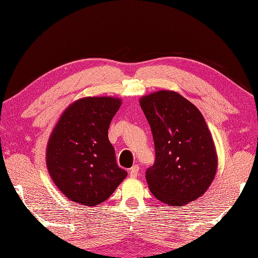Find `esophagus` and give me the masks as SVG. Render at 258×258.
I'll return each mask as SVG.
<instances>
[{"label":"esophagus","mask_w":258,"mask_h":258,"mask_svg":"<svg viewBox=\"0 0 258 258\" xmlns=\"http://www.w3.org/2000/svg\"><path fill=\"white\" fill-rule=\"evenodd\" d=\"M139 169H140V167L138 166V165H134L132 168H131V171H130V176L131 177H136L139 175Z\"/></svg>","instance_id":"1"}]
</instances>
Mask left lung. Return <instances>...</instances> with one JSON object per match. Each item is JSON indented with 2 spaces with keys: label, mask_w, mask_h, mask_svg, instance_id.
<instances>
[{
  "label": "left lung",
  "mask_w": 258,
  "mask_h": 258,
  "mask_svg": "<svg viewBox=\"0 0 258 258\" xmlns=\"http://www.w3.org/2000/svg\"><path fill=\"white\" fill-rule=\"evenodd\" d=\"M155 144V163L146 171L149 188L169 206H183L210 187L217 153L200 109L177 92L162 90L140 98Z\"/></svg>",
  "instance_id": "obj_1"
}]
</instances>
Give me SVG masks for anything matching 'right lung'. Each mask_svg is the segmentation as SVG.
Segmentation results:
<instances>
[{
	"label": "right lung",
	"mask_w": 258,
	"mask_h": 258,
	"mask_svg": "<svg viewBox=\"0 0 258 258\" xmlns=\"http://www.w3.org/2000/svg\"><path fill=\"white\" fill-rule=\"evenodd\" d=\"M122 104L113 96H89L64 109L46 145V167L70 201L95 206L106 201L127 176L116 164L108 141L111 120Z\"/></svg>",
	"instance_id": "right-lung-1"
}]
</instances>
